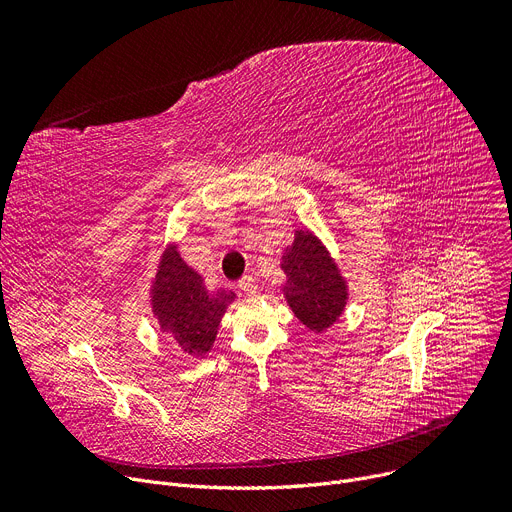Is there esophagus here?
<instances>
[{
  "label": "esophagus",
  "instance_id": "1",
  "mask_svg": "<svg viewBox=\"0 0 512 512\" xmlns=\"http://www.w3.org/2000/svg\"><path fill=\"white\" fill-rule=\"evenodd\" d=\"M242 292L247 294V297H253V294L257 292V282L251 278V276H245V278H240L238 280V284H236Z\"/></svg>",
  "mask_w": 512,
  "mask_h": 512
}]
</instances>
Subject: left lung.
Listing matches in <instances>:
<instances>
[{"instance_id": "left-lung-1", "label": "left lung", "mask_w": 512, "mask_h": 512, "mask_svg": "<svg viewBox=\"0 0 512 512\" xmlns=\"http://www.w3.org/2000/svg\"><path fill=\"white\" fill-rule=\"evenodd\" d=\"M280 270L286 276L280 292L294 317L313 334L328 332L351 297L330 249L307 226L297 228L280 255Z\"/></svg>"}]
</instances>
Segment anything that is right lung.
I'll return each instance as SVG.
<instances>
[{
  "label": "right lung",
  "instance_id": "add662e5",
  "mask_svg": "<svg viewBox=\"0 0 512 512\" xmlns=\"http://www.w3.org/2000/svg\"><path fill=\"white\" fill-rule=\"evenodd\" d=\"M234 301L236 292L205 286V278L180 255L178 240L166 242L149 286V307L159 332L184 355L201 359L211 351Z\"/></svg>",
  "mask_w": 512,
  "mask_h": 512
}]
</instances>
